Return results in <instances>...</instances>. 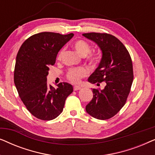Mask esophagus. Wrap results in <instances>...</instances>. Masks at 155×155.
I'll list each match as a JSON object with an SVG mask.
<instances>
[{
	"label": "esophagus",
	"mask_w": 155,
	"mask_h": 155,
	"mask_svg": "<svg viewBox=\"0 0 155 155\" xmlns=\"http://www.w3.org/2000/svg\"><path fill=\"white\" fill-rule=\"evenodd\" d=\"M80 89H81V87H80V86H75L73 87V90L75 91H78V90H80Z\"/></svg>",
	"instance_id": "1"
}]
</instances>
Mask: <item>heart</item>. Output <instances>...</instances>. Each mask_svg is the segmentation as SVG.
I'll use <instances>...</instances> for the list:
<instances>
[{
    "label": "heart",
    "mask_w": 155,
    "mask_h": 155,
    "mask_svg": "<svg viewBox=\"0 0 155 155\" xmlns=\"http://www.w3.org/2000/svg\"><path fill=\"white\" fill-rule=\"evenodd\" d=\"M73 47L78 54L82 56L88 54L87 58L90 63H96L98 61L97 54H94V53H90L91 50L90 45L84 40L79 39L73 42ZM63 54H64V48H61L58 54V58L61 59L62 58ZM88 71L85 68H74L68 70L66 74V78L70 82H73V83H78L80 81V80L82 78L86 77Z\"/></svg>",
    "instance_id": "b5f03b06"
}]
</instances>
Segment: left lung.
Here are the masks:
<instances>
[{
  "label": "left lung",
  "mask_w": 155,
  "mask_h": 155,
  "mask_svg": "<svg viewBox=\"0 0 155 155\" xmlns=\"http://www.w3.org/2000/svg\"><path fill=\"white\" fill-rule=\"evenodd\" d=\"M82 35L95 42L102 52L99 66L88 82L97 86L101 82L106 84L103 90L93 89V98L86 106V111L97 119H109L126 102L133 80L132 60L125 46L114 36L96 32Z\"/></svg>",
  "instance_id": "obj_1"
}]
</instances>
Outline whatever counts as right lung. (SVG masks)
<instances>
[{"label":"right lung","instance_id":"obj_1","mask_svg":"<svg viewBox=\"0 0 155 155\" xmlns=\"http://www.w3.org/2000/svg\"><path fill=\"white\" fill-rule=\"evenodd\" d=\"M54 32L31 36L20 46L16 57L14 82L21 100L36 118L50 120L60 115L73 86L61 82L55 89L47 83L50 65L56 63L61 48L73 37Z\"/></svg>","mask_w":155,"mask_h":155}]
</instances>
